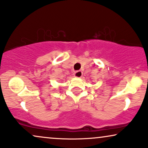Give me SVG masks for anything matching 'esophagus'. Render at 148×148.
Returning a JSON list of instances; mask_svg holds the SVG:
<instances>
[{
	"instance_id": "1",
	"label": "esophagus",
	"mask_w": 148,
	"mask_h": 148,
	"mask_svg": "<svg viewBox=\"0 0 148 148\" xmlns=\"http://www.w3.org/2000/svg\"><path fill=\"white\" fill-rule=\"evenodd\" d=\"M75 77H81L82 76V72L81 71H77L76 72H75L74 73Z\"/></svg>"
}]
</instances>
